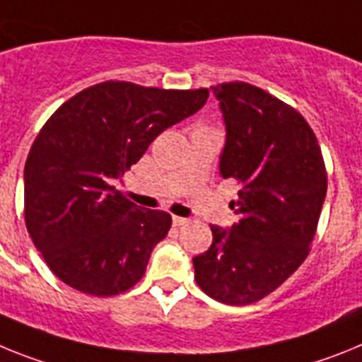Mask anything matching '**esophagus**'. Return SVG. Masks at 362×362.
Segmentation results:
<instances>
[{
  "label": "esophagus",
  "instance_id": "1",
  "mask_svg": "<svg viewBox=\"0 0 362 362\" xmlns=\"http://www.w3.org/2000/svg\"><path fill=\"white\" fill-rule=\"evenodd\" d=\"M189 220L184 218V216H173V226H184L187 224Z\"/></svg>",
  "mask_w": 362,
  "mask_h": 362
}]
</instances>
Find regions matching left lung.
Listing matches in <instances>:
<instances>
[{"label":"left lung","instance_id":"obj_1","mask_svg":"<svg viewBox=\"0 0 362 362\" xmlns=\"http://www.w3.org/2000/svg\"><path fill=\"white\" fill-rule=\"evenodd\" d=\"M226 124L222 178L238 184V222L211 226L213 244L193 259L194 281L218 303H257L304 262L328 177L317 136L293 107L244 81L211 87Z\"/></svg>","mask_w":362,"mask_h":362}]
</instances>
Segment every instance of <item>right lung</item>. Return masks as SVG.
<instances>
[{
	"mask_svg": "<svg viewBox=\"0 0 362 362\" xmlns=\"http://www.w3.org/2000/svg\"><path fill=\"white\" fill-rule=\"evenodd\" d=\"M207 96V89L103 81L47 120L25 162V224L59 281L111 297L142 279L171 215L136 206L112 184L162 131L202 109Z\"/></svg>",
	"mask_w": 362,
	"mask_h": 362,
	"instance_id": "obj_1",
	"label": "right lung"
}]
</instances>
